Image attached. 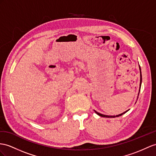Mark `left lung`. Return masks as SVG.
<instances>
[{
	"instance_id": "left-lung-1",
	"label": "left lung",
	"mask_w": 156,
	"mask_h": 156,
	"mask_svg": "<svg viewBox=\"0 0 156 156\" xmlns=\"http://www.w3.org/2000/svg\"><path fill=\"white\" fill-rule=\"evenodd\" d=\"M139 69H140V87H139V92H138V95H139L140 91V87H141V84H142V73H141V69H140V66H139ZM128 111H129V110H127V111H125V112L122 113H121V114H119V115H116V116H110V115H103V114H101V113H99L97 112L96 111H95V110H94L95 113H96V114H98V115H99V116L102 117H107V118H114V117H119V116H121L122 115L125 114V113H126Z\"/></svg>"
}]
</instances>
